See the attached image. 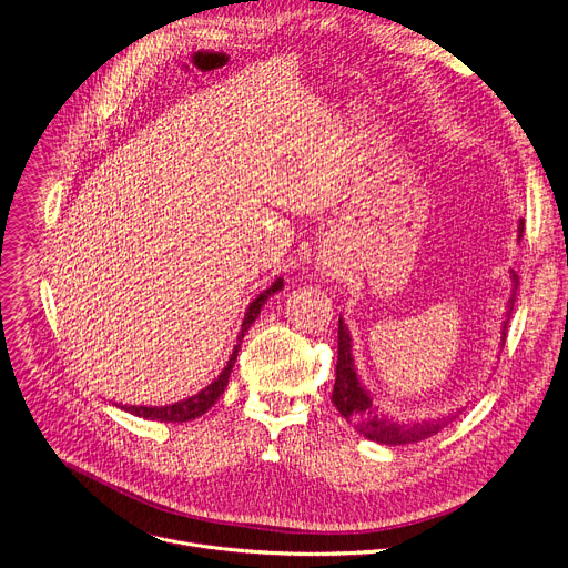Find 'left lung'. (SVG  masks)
Returning a JSON list of instances; mask_svg holds the SVG:
<instances>
[{
	"label": "left lung",
	"mask_w": 568,
	"mask_h": 568,
	"mask_svg": "<svg viewBox=\"0 0 568 568\" xmlns=\"http://www.w3.org/2000/svg\"><path fill=\"white\" fill-rule=\"evenodd\" d=\"M521 232H524V227H519V236H521ZM510 277H513V293L508 297L506 321H503V325H500V345H506V329H508V321H510V313H513L515 297H517V284H519V277L515 273H510ZM332 402L338 408V413L363 437L372 439V443L388 445V447L422 443V439L435 435L437 430H443L452 419L458 417V415H449L443 419H422V422L404 424V422L390 419L384 410H379V406L372 402V397L361 386L358 376H356V365H354V356H352V336H349V329L343 323V318H338V363H336V384H334Z\"/></svg>",
	"instance_id": "1"
}]
</instances>
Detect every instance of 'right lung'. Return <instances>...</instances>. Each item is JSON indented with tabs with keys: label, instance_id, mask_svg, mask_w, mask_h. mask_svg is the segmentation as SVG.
Returning <instances> with one entry per match:
<instances>
[{
	"label": "right lung",
	"instance_id": "add662e5",
	"mask_svg": "<svg viewBox=\"0 0 568 568\" xmlns=\"http://www.w3.org/2000/svg\"><path fill=\"white\" fill-rule=\"evenodd\" d=\"M282 286H284V280L277 277L266 291H262L255 300L250 302V306H247L245 313H243L241 334L236 336L239 343L234 345V352L230 354V361H227V365L223 367V372L216 376V379H214L207 388H203V390H201L199 395H194V397L175 402V404H171V406H121V410L131 413V415H138V417H144V419H158V422H189V419H196V417H201L203 413H207V410L216 404V399L223 395V390L227 388L230 372H232V367H234V361H236V354H239V349H241V341H243L245 332L252 327V323L257 321V316L262 313V306L266 304V300H268L273 293L282 291Z\"/></svg>",
	"mask_w": 568,
	"mask_h": 568
}]
</instances>
